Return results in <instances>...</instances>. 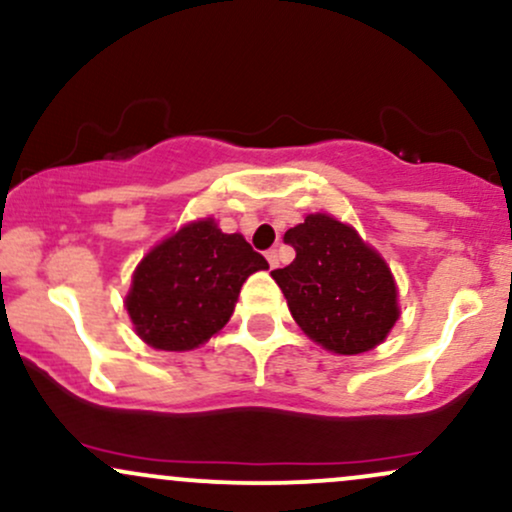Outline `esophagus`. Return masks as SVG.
Instances as JSON below:
<instances>
[{
  "mask_svg": "<svg viewBox=\"0 0 512 512\" xmlns=\"http://www.w3.org/2000/svg\"><path fill=\"white\" fill-rule=\"evenodd\" d=\"M264 257H267V262H269V267H276V264H279V250H267V255H264Z\"/></svg>",
  "mask_w": 512,
  "mask_h": 512,
  "instance_id": "1",
  "label": "esophagus"
}]
</instances>
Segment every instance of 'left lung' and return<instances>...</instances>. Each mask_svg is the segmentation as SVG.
Segmentation results:
<instances>
[{"instance_id": "8db88e82", "label": "left lung", "mask_w": 512, "mask_h": 512, "mask_svg": "<svg viewBox=\"0 0 512 512\" xmlns=\"http://www.w3.org/2000/svg\"><path fill=\"white\" fill-rule=\"evenodd\" d=\"M284 243L296 250V260L274 269L272 279L313 342L342 356L385 342L399 317L395 276L354 228L308 214L286 231Z\"/></svg>"}]
</instances>
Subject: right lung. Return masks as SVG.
<instances>
[{"label": "right lung", "mask_w": 512, "mask_h": 512, "mask_svg": "<svg viewBox=\"0 0 512 512\" xmlns=\"http://www.w3.org/2000/svg\"><path fill=\"white\" fill-rule=\"evenodd\" d=\"M260 269L267 260L240 233H223L214 219L192 221L134 269L129 320L154 349H197L231 320L240 286Z\"/></svg>", "instance_id": "1"}]
</instances>
